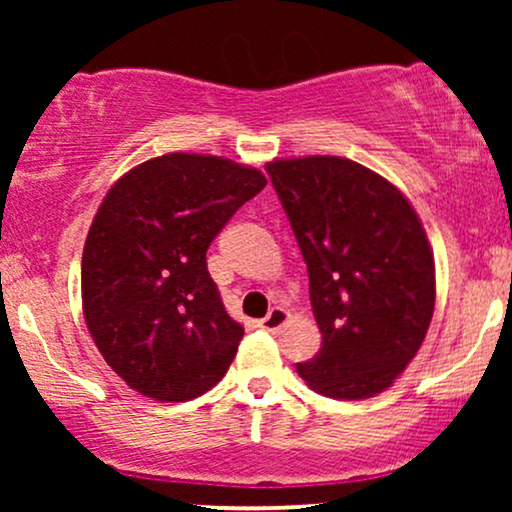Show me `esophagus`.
<instances>
[{"label":"esophagus","mask_w":512,"mask_h":512,"mask_svg":"<svg viewBox=\"0 0 512 512\" xmlns=\"http://www.w3.org/2000/svg\"><path fill=\"white\" fill-rule=\"evenodd\" d=\"M286 322H289V313H286L284 308H272L267 313V317L260 320V327L264 332H279Z\"/></svg>","instance_id":"34e87169"}]
</instances>
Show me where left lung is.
Returning <instances> with one entry per match:
<instances>
[{
  "label": "left lung",
  "mask_w": 512,
  "mask_h": 512,
  "mask_svg": "<svg viewBox=\"0 0 512 512\" xmlns=\"http://www.w3.org/2000/svg\"><path fill=\"white\" fill-rule=\"evenodd\" d=\"M310 279L320 351L296 363L320 395L366 399L399 378L424 344L436 267L407 197L339 156L267 166Z\"/></svg>",
  "instance_id": "obj_1"
}]
</instances>
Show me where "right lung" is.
I'll return each instance as SVG.
<instances>
[{
  "instance_id": "right-lung-1",
  "label": "right lung",
  "mask_w": 512,
  "mask_h": 512,
  "mask_svg": "<svg viewBox=\"0 0 512 512\" xmlns=\"http://www.w3.org/2000/svg\"><path fill=\"white\" fill-rule=\"evenodd\" d=\"M264 185L228 158L166 154L110 187L86 236L81 301L98 351L132 390L187 402L226 375L243 325L223 308L207 250Z\"/></svg>"
}]
</instances>
